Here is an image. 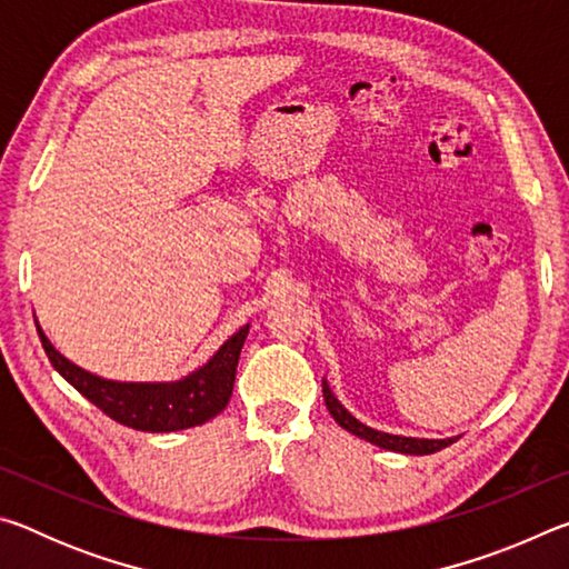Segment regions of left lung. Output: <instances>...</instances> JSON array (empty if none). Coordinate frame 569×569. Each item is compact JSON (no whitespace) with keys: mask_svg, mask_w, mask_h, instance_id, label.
Segmentation results:
<instances>
[{"mask_svg":"<svg viewBox=\"0 0 569 569\" xmlns=\"http://www.w3.org/2000/svg\"><path fill=\"white\" fill-rule=\"evenodd\" d=\"M323 401H326V407H329L331 417L336 419L339 427H343L346 431H351V435H356L359 439L371 441V445H377L381 449L399 451V455H435V451L455 445V441H457V437H451V439L399 437V435H387V431H377V429L366 427V423H361L359 419L351 417V413L343 409V403L333 397V391L329 389L326 379H323Z\"/></svg>","mask_w":569,"mask_h":569,"instance_id":"left-lung-1","label":"left lung"}]
</instances>
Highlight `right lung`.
<instances>
[{
    "label": "right lung",
    "instance_id": "right-lung-1",
    "mask_svg": "<svg viewBox=\"0 0 569 569\" xmlns=\"http://www.w3.org/2000/svg\"><path fill=\"white\" fill-rule=\"evenodd\" d=\"M42 349L57 371L110 419L138 431H180L206 423L226 409L233 393L236 366L243 349L248 326L220 346L210 361L180 381H110L80 369L54 349L37 326Z\"/></svg>",
    "mask_w": 569,
    "mask_h": 569
}]
</instances>
